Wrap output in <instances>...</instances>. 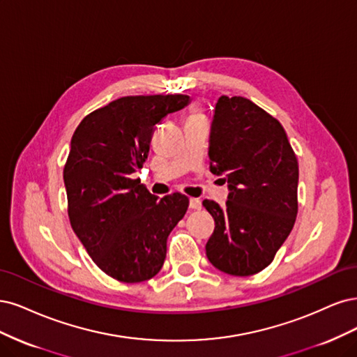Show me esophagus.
Returning <instances> with one entry per match:
<instances>
[{
    "instance_id": "1",
    "label": "esophagus",
    "mask_w": 357,
    "mask_h": 357,
    "mask_svg": "<svg viewBox=\"0 0 357 357\" xmlns=\"http://www.w3.org/2000/svg\"><path fill=\"white\" fill-rule=\"evenodd\" d=\"M190 209H202L200 199H190Z\"/></svg>"
}]
</instances>
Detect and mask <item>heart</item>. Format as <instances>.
<instances>
[{
	"label": "heart",
	"instance_id": "obj_1",
	"mask_svg": "<svg viewBox=\"0 0 357 357\" xmlns=\"http://www.w3.org/2000/svg\"><path fill=\"white\" fill-rule=\"evenodd\" d=\"M192 116H199V114H192Z\"/></svg>",
	"mask_w": 357,
	"mask_h": 357
}]
</instances>
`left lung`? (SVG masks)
<instances>
[{"label": "left lung", "instance_id": "1", "mask_svg": "<svg viewBox=\"0 0 357 357\" xmlns=\"http://www.w3.org/2000/svg\"><path fill=\"white\" fill-rule=\"evenodd\" d=\"M211 170L225 175L224 209L203 206L215 220L206 243L212 266L250 275L270 266L298 213V160L283 126L241 96L216 102L209 141Z\"/></svg>", "mask_w": 357, "mask_h": 357}]
</instances>
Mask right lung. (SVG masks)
Returning a JSON list of instances; mask_svg holds the SVG:
<instances>
[{"label": "right lung", "mask_w": 357, "mask_h": 357, "mask_svg": "<svg viewBox=\"0 0 357 357\" xmlns=\"http://www.w3.org/2000/svg\"><path fill=\"white\" fill-rule=\"evenodd\" d=\"M188 103L187 95L124 96L90 112L73 135L63 167L68 216L93 262L119 282L139 283L162 270L167 237L188 209L187 195L158 200L132 178L155 124Z\"/></svg>", "instance_id": "add662e5"}]
</instances>
